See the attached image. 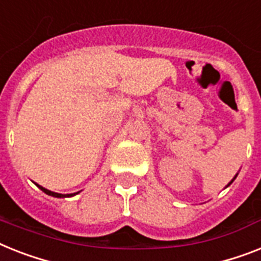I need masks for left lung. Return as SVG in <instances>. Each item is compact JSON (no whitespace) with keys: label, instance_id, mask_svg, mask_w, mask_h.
<instances>
[{"label":"left lung","instance_id":"8db88e82","mask_svg":"<svg viewBox=\"0 0 261 261\" xmlns=\"http://www.w3.org/2000/svg\"><path fill=\"white\" fill-rule=\"evenodd\" d=\"M237 174H239V173H237ZM237 174H236V175H234V177H233V179H232V181H230V182H229V184H228V185H226V186H225V188H228V186H229V185H230V184H232V182H233V181H234V179H236Z\"/></svg>","mask_w":261,"mask_h":261}]
</instances>
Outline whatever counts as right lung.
I'll list each match as a JSON object with an SVG mask.
<instances>
[{
	"label": "right lung",
	"mask_w": 261,
	"mask_h": 261,
	"mask_svg": "<svg viewBox=\"0 0 261 261\" xmlns=\"http://www.w3.org/2000/svg\"><path fill=\"white\" fill-rule=\"evenodd\" d=\"M37 185V184H36ZM39 186V189H41L42 192L45 193V194H48V196H52V197H56V198H65V197H72L75 196V194H77V193H72V194H61V193H55V192H50V190L45 189V188H42L41 185H37Z\"/></svg>",
	"instance_id": "right-lung-1"
}]
</instances>
